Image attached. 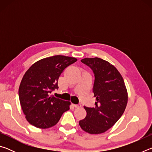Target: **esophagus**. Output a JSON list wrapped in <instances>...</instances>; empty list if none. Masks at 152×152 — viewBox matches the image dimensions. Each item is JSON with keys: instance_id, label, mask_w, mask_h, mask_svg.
<instances>
[{"instance_id": "1", "label": "esophagus", "mask_w": 152, "mask_h": 152, "mask_svg": "<svg viewBox=\"0 0 152 152\" xmlns=\"http://www.w3.org/2000/svg\"><path fill=\"white\" fill-rule=\"evenodd\" d=\"M73 106L75 107V108H79L81 107V104H73Z\"/></svg>"}]
</instances>
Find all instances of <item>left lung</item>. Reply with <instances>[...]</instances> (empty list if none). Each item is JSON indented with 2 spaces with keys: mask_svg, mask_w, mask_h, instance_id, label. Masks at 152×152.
I'll list each match as a JSON object with an SVG mask.
<instances>
[{
  "mask_svg": "<svg viewBox=\"0 0 152 152\" xmlns=\"http://www.w3.org/2000/svg\"><path fill=\"white\" fill-rule=\"evenodd\" d=\"M81 61L93 72L94 107L84 106L86 116L79 121L84 132L99 134L114 125L122 116L127 103V92L123 77L115 66L99 58Z\"/></svg>",
  "mask_w": 152,
  "mask_h": 152,
  "instance_id": "left-lung-1",
  "label": "left lung"
}]
</instances>
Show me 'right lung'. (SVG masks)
I'll use <instances>...</instances> for the list:
<instances>
[{
    "label": "right lung",
    "instance_id": "right-lung-1",
    "mask_svg": "<svg viewBox=\"0 0 152 152\" xmlns=\"http://www.w3.org/2000/svg\"><path fill=\"white\" fill-rule=\"evenodd\" d=\"M76 61L75 58L54 56L37 61L25 72L19 86V96L23 111L31 124L42 129L53 127L63 113L70 109V102L50 94L58 88L61 74Z\"/></svg>",
    "mask_w": 152,
    "mask_h": 152
}]
</instances>
